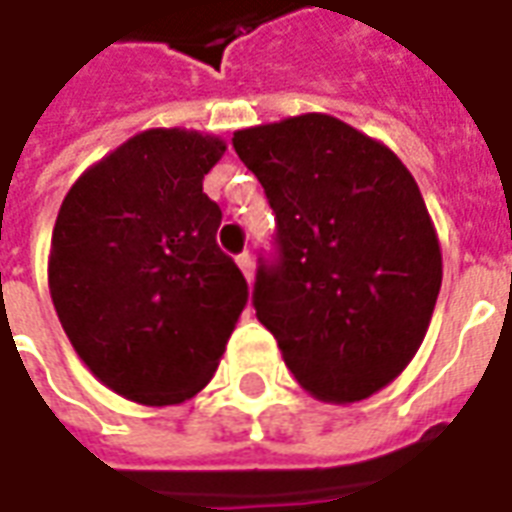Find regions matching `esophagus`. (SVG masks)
Here are the masks:
<instances>
[{"instance_id":"1","label":"esophagus","mask_w":512,"mask_h":512,"mask_svg":"<svg viewBox=\"0 0 512 512\" xmlns=\"http://www.w3.org/2000/svg\"><path fill=\"white\" fill-rule=\"evenodd\" d=\"M235 263H238V268L244 271L246 280L252 282V277H255V263H252V255H249V252H241V255L235 257Z\"/></svg>"}]
</instances>
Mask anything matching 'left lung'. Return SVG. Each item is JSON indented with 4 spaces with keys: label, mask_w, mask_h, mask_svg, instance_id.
I'll return each instance as SVG.
<instances>
[{
    "label": "left lung",
    "mask_w": 512,
    "mask_h": 512,
    "mask_svg": "<svg viewBox=\"0 0 512 512\" xmlns=\"http://www.w3.org/2000/svg\"><path fill=\"white\" fill-rule=\"evenodd\" d=\"M232 146L277 216V257H260L252 291L260 324L316 399H368L413 360L441 291L413 174L324 113L238 130Z\"/></svg>",
    "instance_id": "left-lung-1"
}]
</instances>
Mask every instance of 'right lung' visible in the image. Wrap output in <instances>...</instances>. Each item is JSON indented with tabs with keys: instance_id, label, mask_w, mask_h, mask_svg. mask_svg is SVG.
<instances>
[{
	"instance_id": "right-lung-1",
	"label": "right lung",
	"mask_w": 512,
	"mask_h": 512,
	"mask_svg": "<svg viewBox=\"0 0 512 512\" xmlns=\"http://www.w3.org/2000/svg\"><path fill=\"white\" fill-rule=\"evenodd\" d=\"M224 149L196 130L138 132L85 171L57 213V318L96 380L138 405L202 391L249 299L216 244L221 207L202 191Z\"/></svg>"
}]
</instances>
